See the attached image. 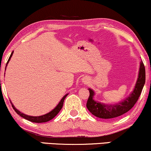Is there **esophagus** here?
Segmentation results:
<instances>
[{"label":"esophagus","mask_w":151,"mask_h":151,"mask_svg":"<svg viewBox=\"0 0 151 151\" xmlns=\"http://www.w3.org/2000/svg\"><path fill=\"white\" fill-rule=\"evenodd\" d=\"M87 82V81H86V80H85V82Z\"/></svg>","instance_id":"34e87169"}]
</instances>
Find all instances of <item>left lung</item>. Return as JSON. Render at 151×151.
I'll return each instance as SVG.
<instances>
[{
	"mask_svg": "<svg viewBox=\"0 0 151 151\" xmlns=\"http://www.w3.org/2000/svg\"><path fill=\"white\" fill-rule=\"evenodd\" d=\"M145 82V69L143 62H140L137 77L135 88L129 97L122 102L115 105H105L93 100L94 92L92 89H89V96L87 102V107L92 115L99 118L110 119L119 117L128 112L135 105L138 100L142 89Z\"/></svg>",
	"mask_w": 151,
	"mask_h": 151,
	"instance_id": "left-lung-1",
	"label": "left lung"
}]
</instances>
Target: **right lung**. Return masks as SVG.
Listing matches in <instances>:
<instances>
[{
  "label": "right lung",
  "instance_id": "obj_1",
  "mask_svg": "<svg viewBox=\"0 0 151 151\" xmlns=\"http://www.w3.org/2000/svg\"><path fill=\"white\" fill-rule=\"evenodd\" d=\"M13 53H14V51H13V52L11 53V56H10L9 59H8V62H7V64H8V62H9V61H10V59H11V57H12ZM7 64H6V66H7ZM67 95H68V94H65V95H64V97H62V100H60L59 103L57 105V107H56L54 109V110H51L50 112H49V113H47V114H45V115H44L36 116V117H35V116H30V115H25V114L22 113V112H20L19 110H18L17 109H16V107H14V105H13L12 103H11V105H12L13 108H14V110L16 111V113H17L18 115H19L20 116H21V117H24V118L26 119V120H29V121L33 122H37V123H40V122H46L49 121V120H51V119L54 118V117H55V116L57 115L58 113H59V111L62 110V107H63V104H64V99L66 98V97H67Z\"/></svg>",
  "mask_w": 151,
  "mask_h": 151
}]
</instances>
